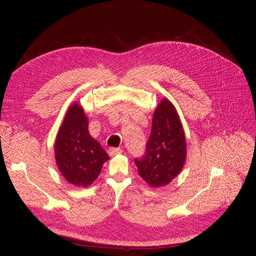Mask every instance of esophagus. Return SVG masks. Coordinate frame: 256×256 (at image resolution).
Masks as SVG:
<instances>
[{
	"mask_svg": "<svg viewBox=\"0 0 256 256\" xmlns=\"http://www.w3.org/2000/svg\"><path fill=\"white\" fill-rule=\"evenodd\" d=\"M121 152H122V150H121L120 148H115V147H110V148L108 150V154H109V156H111L119 154Z\"/></svg>",
	"mask_w": 256,
	"mask_h": 256,
	"instance_id": "34e87169",
	"label": "esophagus"
}]
</instances>
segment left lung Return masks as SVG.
<instances>
[{
  "label": "left lung",
  "mask_w": 256,
  "mask_h": 256,
  "mask_svg": "<svg viewBox=\"0 0 256 256\" xmlns=\"http://www.w3.org/2000/svg\"><path fill=\"white\" fill-rule=\"evenodd\" d=\"M186 158V137L172 102L164 98L154 113L145 154L135 158L140 176L152 188L166 186L182 171Z\"/></svg>",
  "instance_id": "8db88e82"
}]
</instances>
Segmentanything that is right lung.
Returning a JSON list of instances; mask_svg holds the SVG:
<instances>
[{"instance_id": "add662e5", "label": "right lung", "mask_w": 256, "mask_h": 256, "mask_svg": "<svg viewBox=\"0 0 256 256\" xmlns=\"http://www.w3.org/2000/svg\"><path fill=\"white\" fill-rule=\"evenodd\" d=\"M55 158L63 178L76 186L86 188L98 178L110 158L88 132V118L80 104L67 110L57 134Z\"/></svg>"}]
</instances>
